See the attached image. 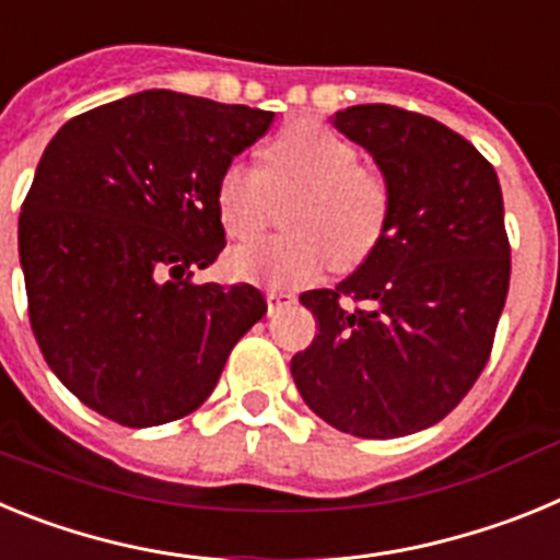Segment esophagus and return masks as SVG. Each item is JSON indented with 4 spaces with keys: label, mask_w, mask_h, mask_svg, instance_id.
<instances>
[{
    "label": "esophagus",
    "mask_w": 560,
    "mask_h": 560,
    "mask_svg": "<svg viewBox=\"0 0 560 560\" xmlns=\"http://www.w3.org/2000/svg\"><path fill=\"white\" fill-rule=\"evenodd\" d=\"M266 303H269V314H277L280 308H289V305H294L296 296L291 294V291L271 289L269 294H266Z\"/></svg>",
    "instance_id": "esophagus-1"
}]
</instances>
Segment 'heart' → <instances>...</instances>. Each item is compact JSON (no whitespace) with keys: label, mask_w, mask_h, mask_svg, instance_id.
<instances>
[{"label":"heart","mask_w":560,"mask_h":560,"mask_svg":"<svg viewBox=\"0 0 560 560\" xmlns=\"http://www.w3.org/2000/svg\"><path fill=\"white\" fill-rule=\"evenodd\" d=\"M289 232L230 252V269L244 280L291 289L336 269L359 266L378 246L389 219L387 182L359 165V151L316 122H296L264 148V167L235 160L221 171L215 207L226 235H257L275 201H289Z\"/></svg>","instance_id":"1"}]
</instances>
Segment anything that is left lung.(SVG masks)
I'll list each match as a JSON object with an SVG mask.
<instances>
[{
    "label": "left lung",
    "instance_id": "left-lung-1",
    "mask_svg": "<svg viewBox=\"0 0 560 560\" xmlns=\"http://www.w3.org/2000/svg\"><path fill=\"white\" fill-rule=\"evenodd\" d=\"M330 122L378 165L389 219L348 280L300 296L319 334L291 375L339 432L404 438L446 418L491 355L511 283L502 187L491 162L432 117L368 103Z\"/></svg>",
    "mask_w": 560,
    "mask_h": 560
}]
</instances>
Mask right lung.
Wrapping results in <instances>:
<instances>
[{"label":"right lung","instance_id":"add662e5","mask_svg":"<svg viewBox=\"0 0 560 560\" xmlns=\"http://www.w3.org/2000/svg\"><path fill=\"white\" fill-rule=\"evenodd\" d=\"M275 112L148 89L78 114L44 148L19 215L30 325L89 409L145 429L185 418L266 314L249 283H190L224 249L221 171Z\"/></svg>","mask_w":560,"mask_h":560}]
</instances>
